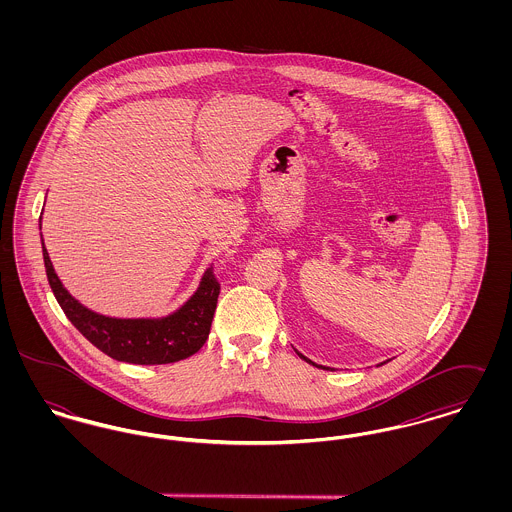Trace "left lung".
Masks as SVG:
<instances>
[{"mask_svg": "<svg viewBox=\"0 0 512 512\" xmlns=\"http://www.w3.org/2000/svg\"><path fill=\"white\" fill-rule=\"evenodd\" d=\"M301 357H303V355H301ZM303 359H305V361H307V363H311V361H309V359H307V357H303ZM311 365H315V363H311ZM382 365H384V363H382ZM318 368H320V366H318Z\"/></svg>", "mask_w": 512, "mask_h": 512, "instance_id": "1", "label": "left lung"}]
</instances>
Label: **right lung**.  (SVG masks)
<instances>
[{
  "label": "right lung",
  "instance_id": "right-lung-1",
  "mask_svg": "<svg viewBox=\"0 0 512 512\" xmlns=\"http://www.w3.org/2000/svg\"><path fill=\"white\" fill-rule=\"evenodd\" d=\"M42 251L51 292L63 313L86 340L111 359L132 365H167L192 357L209 338L220 293L213 267L207 268L197 292L176 313L159 320H122L103 317L82 307L59 282L44 240Z\"/></svg>",
  "mask_w": 512,
  "mask_h": 512
}]
</instances>
